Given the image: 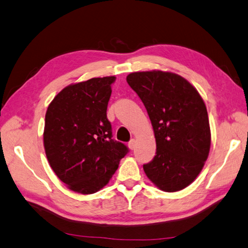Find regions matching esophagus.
I'll return each mask as SVG.
<instances>
[{"instance_id": "obj_1", "label": "esophagus", "mask_w": 248, "mask_h": 248, "mask_svg": "<svg viewBox=\"0 0 248 248\" xmlns=\"http://www.w3.org/2000/svg\"><path fill=\"white\" fill-rule=\"evenodd\" d=\"M135 145H137V140H131L130 142H129V144H128V146H129V148H130L131 150H133V149L135 148Z\"/></svg>"}]
</instances>
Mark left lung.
Here are the masks:
<instances>
[{
	"label": "left lung",
	"instance_id": "left-lung-1",
	"mask_svg": "<svg viewBox=\"0 0 248 248\" xmlns=\"http://www.w3.org/2000/svg\"><path fill=\"white\" fill-rule=\"evenodd\" d=\"M127 81L146 108L156 139V156L143 166L145 174L160 190H182L198 177L210 153L204 101L190 82L172 72H134Z\"/></svg>",
	"mask_w": 248,
	"mask_h": 248
}]
</instances>
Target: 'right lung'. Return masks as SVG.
I'll use <instances>...</instances> for the list:
<instances>
[{
  "label": "right lung",
  "instance_id": "obj_1",
  "mask_svg": "<svg viewBox=\"0 0 248 248\" xmlns=\"http://www.w3.org/2000/svg\"><path fill=\"white\" fill-rule=\"evenodd\" d=\"M115 76L96 77L63 88L48 105L43 140L49 166L71 190H101L128 153L111 140L106 109Z\"/></svg>",
  "mask_w": 248,
  "mask_h": 248
}]
</instances>
